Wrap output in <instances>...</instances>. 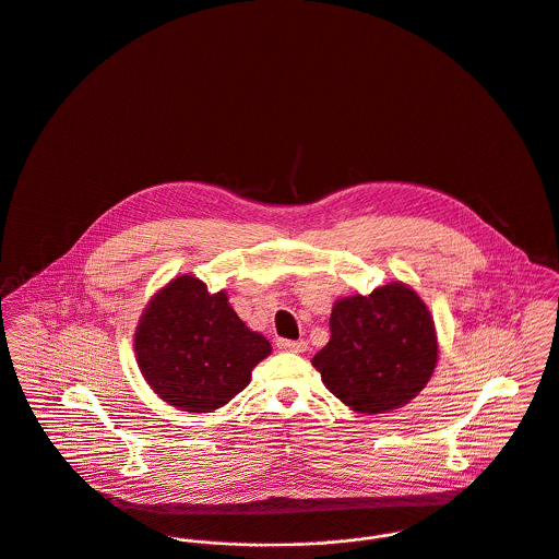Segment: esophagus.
I'll list each match as a JSON object with an SVG mask.
<instances>
[{
  "label": "esophagus",
  "mask_w": 559,
  "mask_h": 559,
  "mask_svg": "<svg viewBox=\"0 0 559 559\" xmlns=\"http://www.w3.org/2000/svg\"><path fill=\"white\" fill-rule=\"evenodd\" d=\"M276 347H278V349H283V352H296V354H302V352H307V341L278 338V341H276Z\"/></svg>",
  "instance_id": "34e87169"
}]
</instances>
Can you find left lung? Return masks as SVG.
<instances>
[{
  "instance_id": "obj_1",
  "label": "left lung",
  "mask_w": 559,
  "mask_h": 559,
  "mask_svg": "<svg viewBox=\"0 0 559 559\" xmlns=\"http://www.w3.org/2000/svg\"><path fill=\"white\" fill-rule=\"evenodd\" d=\"M435 362L433 319L418 294L401 283L338 300L330 314V341L312 358L325 388L360 414H383L414 399Z\"/></svg>"
}]
</instances>
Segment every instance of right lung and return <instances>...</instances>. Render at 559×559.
Segmentation results:
<instances>
[{
	"instance_id": "add662e5",
	"label": "right lung",
	"mask_w": 559,
	"mask_h": 559,
	"mask_svg": "<svg viewBox=\"0 0 559 559\" xmlns=\"http://www.w3.org/2000/svg\"><path fill=\"white\" fill-rule=\"evenodd\" d=\"M136 362L152 390L174 407L205 414L229 403L270 356V343L250 332L223 292L178 276L160 289L134 334Z\"/></svg>"
}]
</instances>
